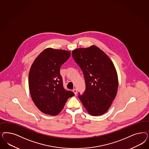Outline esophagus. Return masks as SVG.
Segmentation results:
<instances>
[{
  "instance_id": "1",
  "label": "esophagus",
  "mask_w": 149,
  "mask_h": 149,
  "mask_svg": "<svg viewBox=\"0 0 149 149\" xmlns=\"http://www.w3.org/2000/svg\"><path fill=\"white\" fill-rule=\"evenodd\" d=\"M73 92L74 93L75 95H76L77 93V89H73Z\"/></svg>"
}]
</instances>
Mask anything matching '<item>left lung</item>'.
Wrapping results in <instances>:
<instances>
[{
    "label": "left lung",
    "instance_id": "1",
    "mask_svg": "<svg viewBox=\"0 0 149 149\" xmlns=\"http://www.w3.org/2000/svg\"><path fill=\"white\" fill-rule=\"evenodd\" d=\"M72 57L83 73L86 90L78 97L92 116L105 113L115 99L118 77L114 65L100 49L95 45L74 50Z\"/></svg>",
    "mask_w": 149,
    "mask_h": 149
}]
</instances>
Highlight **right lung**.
Segmentation results:
<instances>
[{
	"label": "right lung",
	"instance_id": "1",
	"mask_svg": "<svg viewBox=\"0 0 149 149\" xmlns=\"http://www.w3.org/2000/svg\"><path fill=\"white\" fill-rule=\"evenodd\" d=\"M70 52L47 48L35 59L29 73V89L39 110L50 115L58 114L67 99L74 95L63 86L60 69L70 56Z\"/></svg>",
	"mask_w": 149,
	"mask_h": 149
}]
</instances>
